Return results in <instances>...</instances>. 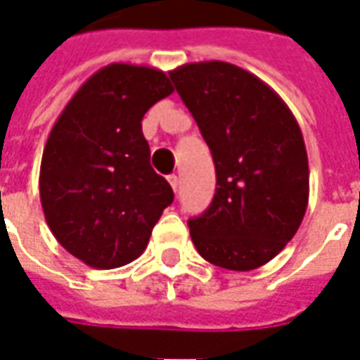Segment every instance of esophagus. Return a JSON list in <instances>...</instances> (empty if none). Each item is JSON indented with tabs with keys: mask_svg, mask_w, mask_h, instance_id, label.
I'll use <instances>...</instances> for the list:
<instances>
[{
	"mask_svg": "<svg viewBox=\"0 0 360 360\" xmlns=\"http://www.w3.org/2000/svg\"><path fill=\"white\" fill-rule=\"evenodd\" d=\"M167 181H169V185H172L173 191H177V188H179V177H177V175H169Z\"/></svg>",
	"mask_w": 360,
	"mask_h": 360,
	"instance_id": "obj_1",
	"label": "esophagus"
}]
</instances>
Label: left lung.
Instances as JSON below:
<instances>
[{"label": "left lung", "instance_id": "8db88e82", "mask_svg": "<svg viewBox=\"0 0 360 360\" xmlns=\"http://www.w3.org/2000/svg\"><path fill=\"white\" fill-rule=\"evenodd\" d=\"M214 158L216 195L191 239L210 264L257 270L293 239L309 204L301 127L257 75L226 61L169 71Z\"/></svg>", "mask_w": 360, "mask_h": 360}]
</instances>
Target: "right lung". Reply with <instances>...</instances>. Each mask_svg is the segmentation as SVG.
Segmentation results:
<instances>
[{
    "label": "right lung",
    "mask_w": 360,
    "mask_h": 360,
    "mask_svg": "<svg viewBox=\"0 0 360 360\" xmlns=\"http://www.w3.org/2000/svg\"><path fill=\"white\" fill-rule=\"evenodd\" d=\"M172 92L160 69L111 63L75 92L51 127L40 202L59 245L86 266L111 270L136 260L173 202L142 134L144 113Z\"/></svg>",
    "instance_id": "add662e5"
}]
</instances>
